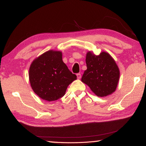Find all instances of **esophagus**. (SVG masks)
Listing matches in <instances>:
<instances>
[{
  "label": "esophagus",
  "mask_w": 146,
  "mask_h": 146,
  "mask_svg": "<svg viewBox=\"0 0 146 146\" xmlns=\"http://www.w3.org/2000/svg\"><path fill=\"white\" fill-rule=\"evenodd\" d=\"M76 76H77L78 79H80L81 78V74L80 73H77V74H76Z\"/></svg>",
  "instance_id": "obj_1"
}]
</instances>
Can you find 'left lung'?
<instances>
[{
	"mask_svg": "<svg viewBox=\"0 0 146 146\" xmlns=\"http://www.w3.org/2000/svg\"><path fill=\"white\" fill-rule=\"evenodd\" d=\"M86 62L87 70L83 74L82 82L98 97H106L114 92L119 80L120 71L111 56L104 51L97 56L89 51Z\"/></svg>",
	"mask_w": 146,
	"mask_h": 146,
	"instance_id": "1",
	"label": "left lung"
}]
</instances>
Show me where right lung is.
I'll return each mask as SVG.
<instances>
[{"label":"right lung","instance_id":"obj_1","mask_svg":"<svg viewBox=\"0 0 146 146\" xmlns=\"http://www.w3.org/2000/svg\"><path fill=\"white\" fill-rule=\"evenodd\" d=\"M29 78L34 92L42 99L50 102L62 97L76 76L64 63L61 51L50 50L33 61Z\"/></svg>","mask_w":146,"mask_h":146}]
</instances>
